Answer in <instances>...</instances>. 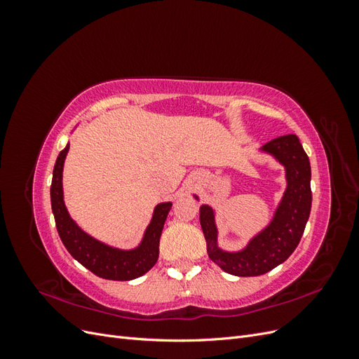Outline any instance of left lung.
<instances>
[{
    "label": "left lung",
    "instance_id": "obj_1",
    "mask_svg": "<svg viewBox=\"0 0 359 359\" xmlns=\"http://www.w3.org/2000/svg\"><path fill=\"white\" fill-rule=\"evenodd\" d=\"M260 151L285 166L287 182L273 220L264 231L253 236L240 252H224L217 244L219 231L214 210L210 205H202L199 210L210 259L224 273L238 277L262 276L283 264L299 244L311 210L310 160L298 136H280L265 144Z\"/></svg>",
    "mask_w": 359,
    "mask_h": 359
}]
</instances>
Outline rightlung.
<instances>
[{
	"instance_id": "obj_1",
	"label": "right lung",
	"mask_w": 359,
	"mask_h": 359,
	"mask_svg": "<svg viewBox=\"0 0 359 359\" xmlns=\"http://www.w3.org/2000/svg\"><path fill=\"white\" fill-rule=\"evenodd\" d=\"M67 153L69 145L61 151L55 161L50 186L52 212L55 217L57 231L64 247L81 265L102 278L127 281L144 276L156 265L158 259L160 235L172 208V202H163L156 206L153 219L147 227L142 241L136 248L119 250L103 244L83 232L73 222L66 205H64L62 169Z\"/></svg>"
}]
</instances>
